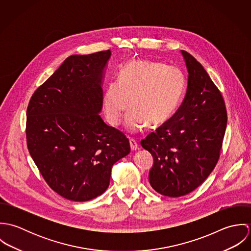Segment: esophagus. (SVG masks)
I'll return each instance as SVG.
<instances>
[{
	"mask_svg": "<svg viewBox=\"0 0 251 251\" xmlns=\"http://www.w3.org/2000/svg\"><path fill=\"white\" fill-rule=\"evenodd\" d=\"M129 145H130L131 151H136V150L139 149L138 144H137V142H136L134 139H132V138H129Z\"/></svg>",
	"mask_w": 251,
	"mask_h": 251,
	"instance_id": "obj_1",
	"label": "esophagus"
}]
</instances>
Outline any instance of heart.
Returning a JSON list of instances; mask_svg holds the SVG:
<instances>
[{"label":"heart","mask_w":251,"mask_h":251,"mask_svg":"<svg viewBox=\"0 0 251 251\" xmlns=\"http://www.w3.org/2000/svg\"><path fill=\"white\" fill-rule=\"evenodd\" d=\"M183 72L175 66L151 61H131L119 73V81L110 83L103 96V111L108 123L117 126L124 111L127 130L136 132L149 124L156 126L176 113L185 92Z\"/></svg>","instance_id":"1"}]
</instances>
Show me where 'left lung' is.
<instances>
[{
	"instance_id": "left-lung-1",
	"label": "left lung",
	"mask_w": 251,
	"mask_h": 251,
	"mask_svg": "<svg viewBox=\"0 0 251 251\" xmlns=\"http://www.w3.org/2000/svg\"><path fill=\"white\" fill-rule=\"evenodd\" d=\"M187 90L177 113L141 146L153 157L149 181L168 197L186 195L207 179L216 165L227 126L224 100L203 66L180 50Z\"/></svg>"
}]
</instances>
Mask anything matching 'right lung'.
Here are the masks:
<instances>
[{
	"label": "right lung",
	"instance_id": "add662e5",
	"mask_svg": "<svg viewBox=\"0 0 251 251\" xmlns=\"http://www.w3.org/2000/svg\"><path fill=\"white\" fill-rule=\"evenodd\" d=\"M111 51L72 55L39 88L27 109V145L42 177L68 200L85 202L109 186L111 168L130 151L107 126L102 82Z\"/></svg>",
	"mask_w": 251,
	"mask_h": 251
}]
</instances>
